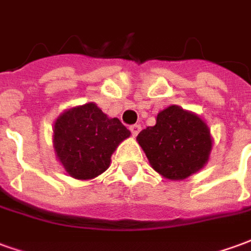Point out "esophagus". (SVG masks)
I'll return each instance as SVG.
<instances>
[{"mask_svg":"<svg viewBox=\"0 0 251 251\" xmlns=\"http://www.w3.org/2000/svg\"><path fill=\"white\" fill-rule=\"evenodd\" d=\"M140 130H141V125H138V124H136V125H131L130 126V131L133 136L136 137L138 133H140Z\"/></svg>","mask_w":251,"mask_h":251,"instance_id":"obj_1","label":"esophagus"}]
</instances>
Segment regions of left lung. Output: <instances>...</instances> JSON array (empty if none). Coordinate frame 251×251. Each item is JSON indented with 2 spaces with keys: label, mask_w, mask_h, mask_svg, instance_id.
<instances>
[{
  "label": "left lung",
  "mask_w": 251,
  "mask_h": 251,
  "mask_svg": "<svg viewBox=\"0 0 251 251\" xmlns=\"http://www.w3.org/2000/svg\"><path fill=\"white\" fill-rule=\"evenodd\" d=\"M137 141L152 168L169 180H184L210 157V129L196 114L172 104L157 114L156 125L140 131Z\"/></svg>",
  "instance_id": "1"
}]
</instances>
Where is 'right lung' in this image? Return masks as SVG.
<instances>
[{
    "label": "right lung",
    "instance_id": "obj_1",
    "mask_svg": "<svg viewBox=\"0 0 251 251\" xmlns=\"http://www.w3.org/2000/svg\"><path fill=\"white\" fill-rule=\"evenodd\" d=\"M130 131L118 118H109L94 102L71 107L57 117L53 148L67 174L90 180L109 168L111 154Z\"/></svg>",
    "mask_w": 251,
    "mask_h": 251
}]
</instances>
